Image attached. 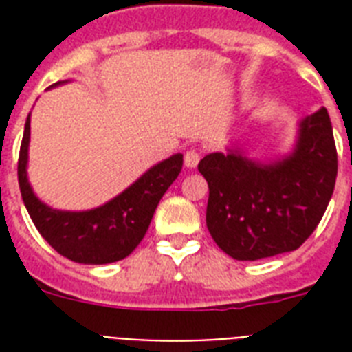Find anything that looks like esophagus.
I'll return each instance as SVG.
<instances>
[{
    "label": "esophagus",
    "instance_id": "1",
    "mask_svg": "<svg viewBox=\"0 0 352 352\" xmlns=\"http://www.w3.org/2000/svg\"><path fill=\"white\" fill-rule=\"evenodd\" d=\"M199 160H201V153H199L197 148H190L184 153V164H186V168H195L199 164Z\"/></svg>",
    "mask_w": 352,
    "mask_h": 352
}]
</instances>
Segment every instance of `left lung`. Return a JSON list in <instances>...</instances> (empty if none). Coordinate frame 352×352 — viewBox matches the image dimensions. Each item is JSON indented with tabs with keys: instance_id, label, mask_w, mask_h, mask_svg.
<instances>
[{
	"instance_id": "8db88e82",
	"label": "left lung",
	"mask_w": 352,
	"mask_h": 352,
	"mask_svg": "<svg viewBox=\"0 0 352 352\" xmlns=\"http://www.w3.org/2000/svg\"><path fill=\"white\" fill-rule=\"evenodd\" d=\"M208 182L206 226L221 250L256 261L300 248L333 197L338 153L325 107L301 122L287 159L263 166L239 153H210L199 162Z\"/></svg>"
}]
</instances>
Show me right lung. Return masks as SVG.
Wrapping results in <instances>:
<instances>
[{
	"instance_id": "right-lung-1",
	"label": "right lung",
	"mask_w": 352,
	"mask_h": 352,
	"mask_svg": "<svg viewBox=\"0 0 352 352\" xmlns=\"http://www.w3.org/2000/svg\"><path fill=\"white\" fill-rule=\"evenodd\" d=\"M29 137L30 117L25 122L18 159V182L25 208L41 237L58 254L76 263L106 265L129 256L148 232L159 201L182 170V155L177 153L153 166L126 192L100 208L60 212L40 203L30 190L25 171Z\"/></svg>"
}]
</instances>
